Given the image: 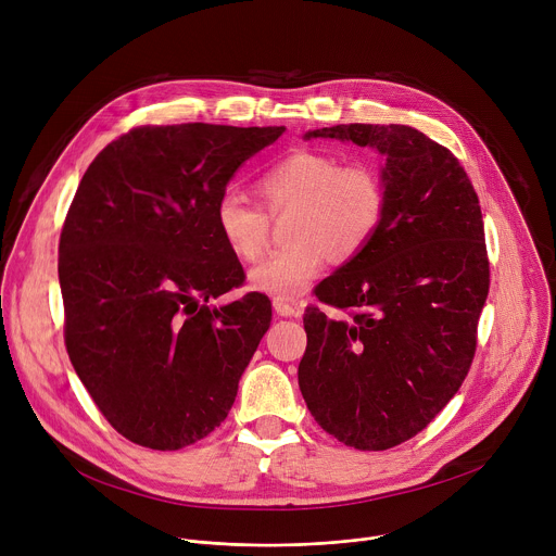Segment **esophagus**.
Wrapping results in <instances>:
<instances>
[{
    "label": "esophagus",
    "instance_id": "1",
    "mask_svg": "<svg viewBox=\"0 0 556 556\" xmlns=\"http://www.w3.org/2000/svg\"><path fill=\"white\" fill-rule=\"evenodd\" d=\"M273 307L279 316H301L303 314V307L301 305H294V303H288L283 299H275L273 301Z\"/></svg>",
    "mask_w": 556,
    "mask_h": 556
}]
</instances>
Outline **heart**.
I'll return each instance as SVG.
<instances>
[{
    "label": "heart",
    "instance_id": "heart-1",
    "mask_svg": "<svg viewBox=\"0 0 556 556\" xmlns=\"http://www.w3.org/2000/svg\"><path fill=\"white\" fill-rule=\"evenodd\" d=\"M270 215L292 208L290 247L260 262L249 281L275 299H296L330 264L352 260L374 240L387 211V187L376 165L341 163L328 151L299 149L270 165L260 182ZM268 213L237 193H222L215 224L226 249L242 262L257 260L270 235Z\"/></svg>",
    "mask_w": 556,
    "mask_h": 556
}]
</instances>
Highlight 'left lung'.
I'll list each match as a JSON object with an SVG mask.
<instances>
[{
  "mask_svg": "<svg viewBox=\"0 0 556 556\" xmlns=\"http://www.w3.org/2000/svg\"><path fill=\"white\" fill-rule=\"evenodd\" d=\"M305 138L376 147L387 211L374 240L316 286L299 363L305 405L324 431L358 451L420 433L462 387L489 294L484 222L457 157L407 125H334Z\"/></svg>",
  "mask_w": 556,
  "mask_h": 556,
  "instance_id": "8db88e82",
  "label": "left lung"
}]
</instances>
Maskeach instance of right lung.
Listing matches in <instances>:
<instances>
[{
    "label": "right lung",
    "instance_id": "right-lung-1",
    "mask_svg": "<svg viewBox=\"0 0 556 556\" xmlns=\"http://www.w3.org/2000/svg\"><path fill=\"white\" fill-rule=\"evenodd\" d=\"M286 127L142 125L88 167L59 242L65 350L105 420L129 442L178 451L228 416L270 328V301L240 288L215 204Z\"/></svg>",
    "mask_w": 556,
    "mask_h": 556
}]
</instances>
